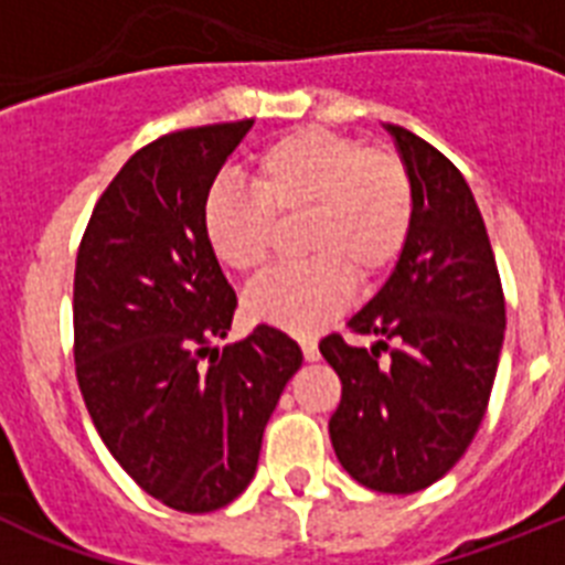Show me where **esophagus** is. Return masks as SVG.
Returning a JSON list of instances; mask_svg holds the SVG:
<instances>
[{
    "mask_svg": "<svg viewBox=\"0 0 565 565\" xmlns=\"http://www.w3.org/2000/svg\"><path fill=\"white\" fill-rule=\"evenodd\" d=\"M302 356H306V362H317L319 359V348H317V339H302Z\"/></svg>",
    "mask_w": 565,
    "mask_h": 565,
    "instance_id": "34e87169",
    "label": "esophagus"
}]
</instances>
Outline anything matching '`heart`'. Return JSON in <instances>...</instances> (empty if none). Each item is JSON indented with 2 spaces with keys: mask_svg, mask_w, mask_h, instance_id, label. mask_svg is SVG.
I'll use <instances>...</instances> for the list:
<instances>
[{
  "mask_svg": "<svg viewBox=\"0 0 565 565\" xmlns=\"http://www.w3.org/2000/svg\"><path fill=\"white\" fill-rule=\"evenodd\" d=\"M306 221L302 266L277 268L246 291L254 322L311 337L351 306L353 274L376 279L402 257L413 228V183L396 152L364 149L333 129L302 127L254 161V189L214 181L203 198V234L223 266H266L277 221Z\"/></svg>",
  "mask_w": 565,
  "mask_h": 565,
  "instance_id": "b5f03b06",
  "label": "heart"
}]
</instances>
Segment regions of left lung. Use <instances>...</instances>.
Wrapping results in <instances>:
<instances>
[{
	"mask_svg": "<svg viewBox=\"0 0 565 565\" xmlns=\"http://www.w3.org/2000/svg\"><path fill=\"white\" fill-rule=\"evenodd\" d=\"M413 183V228L376 297L348 319L373 337L319 342L342 382L331 444L362 487L411 495L456 467L495 382L507 306L487 226L463 174L411 129L387 124Z\"/></svg>",
	"mask_w": 565,
	"mask_h": 565,
	"instance_id": "8db88e82",
	"label": "left lung"
}]
</instances>
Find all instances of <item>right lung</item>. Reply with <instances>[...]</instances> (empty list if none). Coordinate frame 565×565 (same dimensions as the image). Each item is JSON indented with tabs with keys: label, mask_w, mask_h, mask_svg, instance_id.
<instances>
[{
	"label": "right lung",
	"mask_w": 565,
	"mask_h": 565,
	"mask_svg": "<svg viewBox=\"0 0 565 565\" xmlns=\"http://www.w3.org/2000/svg\"><path fill=\"white\" fill-rule=\"evenodd\" d=\"M252 118L147 143L98 198L76 257L73 356L89 418L143 492L214 512L252 483L263 430L302 351L232 328L234 297L203 234V198Z\"/></svg>",
	"instance_id": "right-lung-1"
}]
</instances>
